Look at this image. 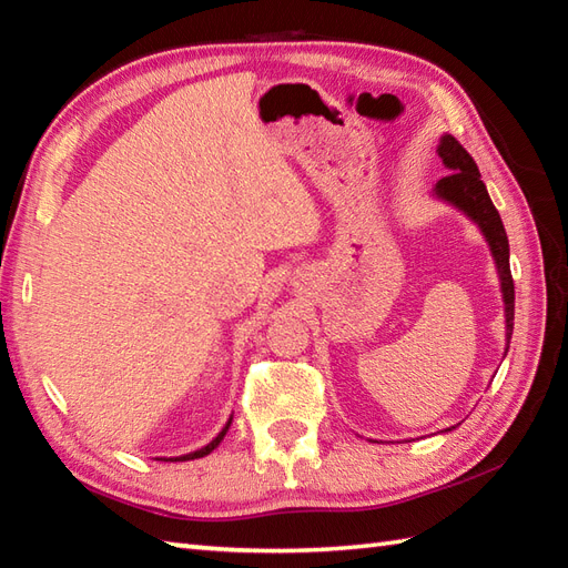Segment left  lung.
I'll list each match as a JSON object with an SVG mask.
<instances>
[{
  "label": "left lung",
  "instance_id": "8db88e82",
  "mask_svg": "<svg viewBox=\"0 0 568 568\" xmlns=\"http://www.w3.org/2000/svg\"><path fill=\"white\" fill-rule=\"evenodd\" d=\"M437 153L452 173L434 185V195L454 204L456 210H462L468 220H474L478 224L480 234L486 236L490 246L493 261L498 265L500 291H503V303H505V336H508L505 354H508L510 336H513V320H515V283L510 273L508 234H505V226L496 204L490 202L484 180H480L476 161L470 159L462 143H458L452 134H444L437 146Z\"/></svg>",
  "mask_w": 568,
  "mask_h": 568
}]
</instances>
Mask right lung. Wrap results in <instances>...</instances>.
Instances as JSON below:
<instances>
[{
  "instance_id": "add662e5",
  "label": "right lung",
  "mask_w": 568,
  "mask_h": 568,
  "mask_svg": "<svg viewBox=\"0 0 568 568\" xmlns=\"http://www.w3.org/2000/svg\"><path fill=\"white\" fill-rule=\"evenodd\" d=\"M229 425H232V419H229L226 425H224V429H222L220 434H216V437H214L207 446H202V449H197V452H190V454H183V456H175V458H165V462H190V458H202V456H207L212 449H216V446H220V442L224 439V434H226Z\"/></svg>"
}]
</instances>
